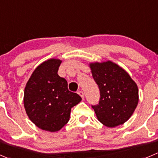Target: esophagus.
<instances>
[{
    "label": "esophagus",
    "instance_id": "1",
    "mask_svg": "<svg viewBox=\"0 0 158 158\" xmlns=\"http://www.w3.org/2000/svg\"><path fill=\"white\" fill-rule=\"evenodd\" d=\"M78 94L79 95V96H81V97H82V99H83L84 98V93L82 91H79L78 92Z\"/></svg>",
    "mask_w": 158,
    "mask_h": 158
}]
</instances>
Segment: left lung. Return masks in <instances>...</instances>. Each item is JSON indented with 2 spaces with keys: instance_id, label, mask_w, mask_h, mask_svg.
<instances>
[{
  "instance_id": "8db88e82",
  "label": "left lung",
  "mask_w": 158,
  "mask_h": 158,
  "mask_svg": "<svg viewBox=\"0 0 158 158\" xmlns=\"http://www.w3.org/2000/svg\"><path fill=\"white\" fill-rule=\"evenodd\" d=\"M89 65L100 92L99 103L92 106L98 120L108 127L123 124L138 104L137 84L123 68L111 61Z\"/></svg>"
}]
</instances>
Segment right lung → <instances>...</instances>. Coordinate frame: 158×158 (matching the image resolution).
I'll return each instance as SVG.
<instances>
[{
  "mask_svg": "<svg viewBox=\"0 0 158 158\" xmlns=\"http://www.w3.org/2000/svg\"><path fill=\"white\" fill-rule=\"evenodd\" d=\"M62 60L50 59L38 65L26 83L24 106L32 123L43 131L56 132L69 122L71 109L82 98L70 92L58 75Z\"/></svg>",
  "mask_w": 158,
  "mask_h": 158,
  "instance_id": "obj_1",
  "label": "right lung"
}]
</instances>
